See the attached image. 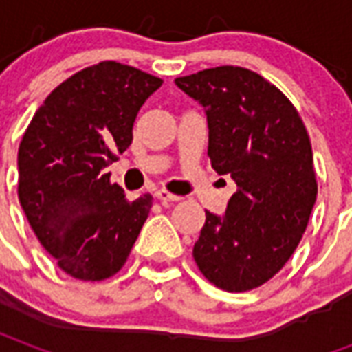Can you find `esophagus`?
Masks as SVG:
<instances>
[{"instance_id":"obj_1","label":"esophagus","mask_w":352,"mask_h":352,"mask_svg":"<svg viewBox=\"0 0 352 352\" xmlns=\"http://www.w3.org/2000/svg\"><path fill=\"white\" fill-rule=\"evenodd\" d=\"M154 196L160 199V201H179V199H181V196H175V194L164 190V188H162V190H156V194H154Z\"/></svg>"}]
</instances>
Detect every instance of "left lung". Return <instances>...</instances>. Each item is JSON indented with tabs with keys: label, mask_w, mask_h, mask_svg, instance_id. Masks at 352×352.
Instances as JSON below:
<instances>
[{
	"label": "left lung",
	"mask_w": 352,
	"mask_h": 352,
	"mask_svg": "<svg viewBox=\"0 0 352 352\" xmlns=\"http://www.w3.org/2000/svg\"><path fill=\"white\" fill-rule=\"evenodd\" d=\"M175 85L206 109L211 166L237 184L226 213L206 211L192 254L214 287L252 290L287 264L307 228L317 199L309 135L287 96L251 69L221 65Z\"/></svg>",
	"instance_id": "left-lung-1"
}]
</instances>
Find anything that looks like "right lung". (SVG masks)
<instances>
[{"instance_id": "obj_1", "label": "right lung", "mask_w": 352, "mask_h": 352, "mask_svg": "<svg viewBox=\"0 0 352 352\" xmlns=\"http://www.w3.org/2000/svg\"><path fill=\"white\" fill-rule=\"evenodd\" d=\"M162 79L118 62L85 67L35 111L19 146V199L60 270L80 280L126 264L153 207L111 183L109 164L131 145L133 122Z\"/></svg>"}]
</instances>
